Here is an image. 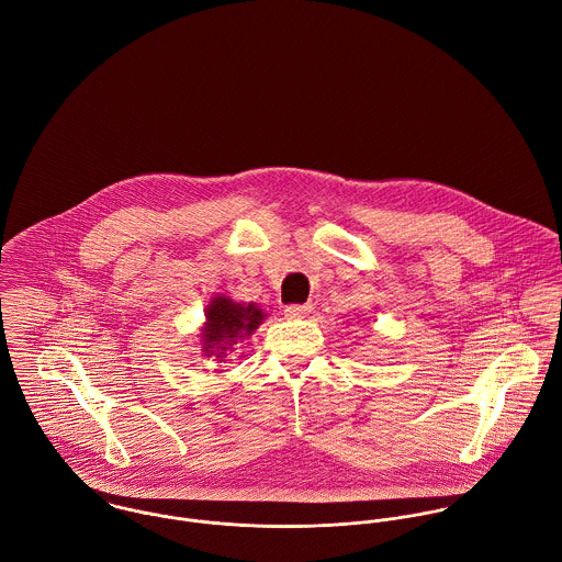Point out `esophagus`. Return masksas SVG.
Returning <instances> with one entry per match:
<instances>
[{
	"label": "esophagus",
	"instance_id": "34e87169",
	"mask_svg": "<svg viewBox=\"0 0 562 562\" xmlns=\"http://www.w3.org/2000/svg\"><path fill=\"white\" fill-rule=\"evenodd\" d=\"M312 314V305L305 303V305H288L285 307V316L292 318V321H299V318H305Z\"/></svg>",
	"mask_w": 562,
	"mask_h": 562
}]
</instances>
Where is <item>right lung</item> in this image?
Segmentation results:
<instances>
[{
  "instance_id": "obj_1",
  "label": "right lung",
  "mask_w": 562,
  "mask_h": 562,
  "mask_svg": "<svg viewBox=\"0 0 562 562\" xmlns=\"http://www.w3.org/2000/svg\"><path fill=\"white\" fill-rule=\"evenodd\" d=\"M266 316L268 314H263L255 303H236L225 294L212 299L199 335L201 352L221 363L227 352H234L238 344L252 335Z\"/></svg>"
}]
</instances>
